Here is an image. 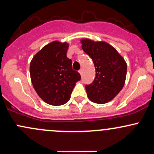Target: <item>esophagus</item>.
Instances as JSON below:
<instances>
[{
    "mask_svg": "<svg viewBox=\"0 0 154 154\" xmlns=\"http://www.w3.org/2000/svg\"><path fill=\"white\" fill-rule=\"evenodd\" d=\"M79 73L80 74V75H82V73H83V70H82V69H80V70H79Z\"/></svg>",
    "mask_w": 154,
    "mask_h": 154,
    "instance_id": "1",
    "label": "esophagus"
}]
</instances>
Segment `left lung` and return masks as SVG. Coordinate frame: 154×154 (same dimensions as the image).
Returning a JSON list of instances; mask_svg holds the SVG:
<instances>
[{"instance_id":"left-lung-1","label":"left lung","mask_w":154,"mask_h":154,"mask_svg":"<svg viewBox=\"0 0 154 154\" xmlns=\"http://www.w3.org/2000/svg\"><path fill=\"white\" fill-rule=\"evenodd\" d=\"M80 42L82 50L93 60L96 69L94 82L85 85L88 97L97 104L110 102L125 84L127 65L124 58L107 42H94L89 38H82Z\"/></svg>"}]
</instances>
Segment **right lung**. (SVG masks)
Returning <instances> with one entry per match:
<instances>
[{"label":"right lung","mask_w":154,"mask_h":154,"mask_svg":"<svg viewBox=\"0 0 154 154\" xmlns=\"http://www.w3.org/2000/svg\"><path fill=\"white\" fill-rule=\"evenodd\" d=\"M69 45L54 41L45 45L32 58L30 80L38 96L47 104L59 106L70 99L80 74L72 69V60L66 57Z\"/></svg>","instance_id":"1"}]
</instances>
